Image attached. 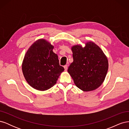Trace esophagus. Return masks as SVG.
<instances>
[{"instance_id":"34e87169","label":"esophagus","mask_w":129,"mask_h":129,"mask_svg":"<svg viewBox=\"0 0 129 129\" xmlns=\"http://www.w3.org/2000/svg\"><path fill=\"white\" fill-rule=\"evenodd\" d=\"M64 68L65 71H67V69H68V66H67V65H65L64 66Z\"/></svg>"}]
</instances>
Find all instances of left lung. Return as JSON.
I'll return each instance as SVG.
<instances>
[{"instance_id": "1", "label": "left lung", "mask_w": 129, "mask_h": 129, "mask_svg": "<svg viewBox=\"0 0 129 129\" xmlns=\"http://www.w3.org/2000/svg\"><path fill=\"white\" fill-rule=\"evenodd\" d=\"M73 62L68 72L77 87L84 91H92L103 83L108 70V61L102 50L92 41L84 47H72Z\"/></svg>"}]
</instances>
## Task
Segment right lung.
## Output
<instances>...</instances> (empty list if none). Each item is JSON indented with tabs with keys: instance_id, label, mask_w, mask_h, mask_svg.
<instances>
[{
	"instance_id": "right-lung-1",
	"label": "right lung",
	"mask_w": 129,
	"mask_h": 129,
	"mask_svg": "<svg viewBox=\"0 0 129 129\" xmlns=\"http://www.w3.org/2000/svg\"><path fill=\"white\" fill-rule=\"evenodd\" d=\"M53 48L47 41L39 39L30 46L22 61V71L25 80L38 90L45 91L54 86L64 70L60 66Z\"/></svg>"
}]
</instances>
